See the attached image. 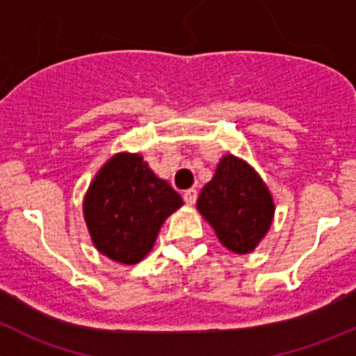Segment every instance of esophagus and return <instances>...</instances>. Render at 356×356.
Listing matches in <instances>:
<instances>
[{
  "label": "esophagus",
  "instance_id": "34e87169",
  "mask_svg": "<svg viewBox=\"0 0 356 356\" xmlns=\"http://www.w3.org/2000/svg\"><path fill=\"white\" fill-rule=\"evenodd\" d=\"M184 201L187 202L188 206H194L195 201H197V191H195V188H188V191H185Z\"/></svg>",
  "mask_w": 356,
  "mask_h": 356
}]
</instances>
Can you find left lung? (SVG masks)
<instances>
[{
	"label": "left lung",
	"mask_w": 356,
	"mask_h": 356,
	"mask_svg": "<svg viewBox=\"0 0 356 356\" xmlns=\"http://www.w3.org/2000/svg\"><path fill=\"white\" fill-rule=\"evenodd\" d=\"M197 209L215 229L220 243L234 253H248L273 222L274 204L266 184L246 162L225 155L204 185Z\"/></svg>",
	"instance_id": "8db88e82"
}]
</instances>
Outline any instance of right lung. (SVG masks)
I'll return each mask as SVG.
<instances>
[{
	"mask_svg": "<svg viewBox=\"0 0 356 356\" xmlns=\"http://www.w3.org/2000/svg\"><path fill=\"white\" fill-rule=\"evenodd\" d=\"M184 204L141 155L118 154L97 172L83 202L94 245L120 264H136L154 246L159 229Z\"/></svg>",
	"mask_w": 356,
	"mask_h": 356,
	"instance_id": "1",
	"label": "right lung"
}]
</instances>
